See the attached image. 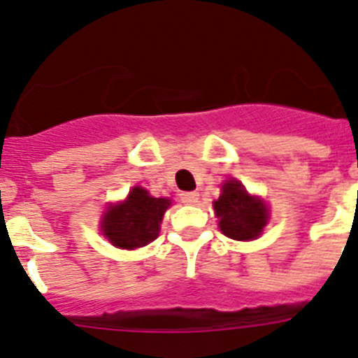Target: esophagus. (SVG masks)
<instances>
[{
  "label": "esophagus",
  "mask_w": 358,
  "mask_h": 358,
  "mask_svg": "<svg viewBox=\"0 0 358 358\" xmlns=\"http://www.w3.org/2000/svg\"><path fill=\"white\" fill-rule=\"evenodd\" d=\"M181 201L185 204H195L199 201V194L197 192H185V194H181Z\"/></svg>",
  "instance_id": "1"
}]
</instances>
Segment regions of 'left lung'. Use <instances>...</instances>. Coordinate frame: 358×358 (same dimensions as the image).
<instances>
[{"label": "left lung", "instance_id": "1", "mask_svg": "<svg viewBox=\"0 0 358 358\" xmlns=\"http://www.w3.org/2000/svg\"><path fill=\"white\" fill-rule=\"evenodd\" d=\"M213 206L220 231L233 240L258 238L267 224V206L260 199L251 197L238 181L224 182L222 195Z\"/></svg>", "mask_w": 358, "mask_h": 358}]
</instances>
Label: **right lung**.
Wrapping results in <instances>:
<instances>
[{
  "instance_id": "add662e5",
  "label": "right lung",
  "mask_w": 358,
  "mask_h": 358,
  "mask_svg": "<svg viewBox=\"0 0 358 358\" xmlns=\"http://www.w3.org/2000/svg\"><path fill=\"white\" fill-rule=\"evenodd\" d=\"M169 206V199L150 197L147 189L136 186L127 201L109 206L103 215V235L120 249L143 248L157 238L159 224Z\"/></svg>"
}]
</instances>
